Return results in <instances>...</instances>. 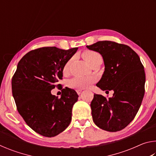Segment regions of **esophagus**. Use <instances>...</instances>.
Returning <instances> with one entry per match:
<instances>
[{
  "label": "esophagus",
  "instance_id": "obj_1",
  "mask_svg": "<svg viewBox=\"0 0 156 156\" xmlns=\"http://www.w3.org/2000/svg\"><path fill=\"white\" fill-rule=\"evenodd\" d=\"M76 92H77V94H78V95H80V94H81L82 90H81V89H77V90H76Z\"/></svg>",
  "mask_w": 156,
  "mask_h": 156
}]
</instances>
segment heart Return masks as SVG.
<instances>
[{
	"label": "heart",
	"instance_id": "heart-1",
	"mask_svg": "<svg viewBox=\"0 0 156 156\" xmlns=\"http://www.w3.org/2000/svg\"><path fill=\"white\" fill-rule=\"evenodd\" d=\"M83 57L86 61L87 62L89 65H91L94 60L97 58L101 57V56L98 52L94 51H86L83 53ZM72 62V59L68 60L66 62L64 68H63V72L65 73L68 72L69 67ZM95 79L92 76H76V77L73 78L72 79L69 81L68 85L69 87L76 89H84L94 83Z\"/></svg>",
	"mask_w": 156,
	"mask_h": 156
}]
</instances>
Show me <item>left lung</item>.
Masks as SVG:
<instances>
[{"instance_id": "8db88e82", "label": "left lung", "mask_w": 156, "mask_h": 156, "mask_svg": "<svg viewBox=\"0 0 156 156\" xmlns=\"http://www.w3.org/2000/svg\"><path fill=\"white\" fill-rule=\"evenodd\" d=\"M87 48L98 52L104 60L105 71L96 86L102 91L114 92L108 99L94 94L91 102L94 122L105 131L122 130L135 118L143 99V65L138 55L125 44L105 41Z\"/></svg>"}]
</instances>
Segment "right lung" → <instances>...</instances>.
I'll return each instance as SVG.
<instances>
[{
  "label": "right lung",
  "mask_w": 156,
  "mask_h": 156,
  "mask_svg": "<svg viewBox=\"0 0 156 156\" xmlns=\"http://www.w3.org/2000/svg\"><path fill=\"white\" fill-rule=\"evenodd\" d=\"M77 50L42 47L28 52L18 63L12 80L13 97L27 125L41 136L58 135L72 120L77 93L65 87L58 98L51 91L61 86L58 82L62 79L63 68Z\"/></svg>",
  "instance_id": "1"
}]
</instances>
